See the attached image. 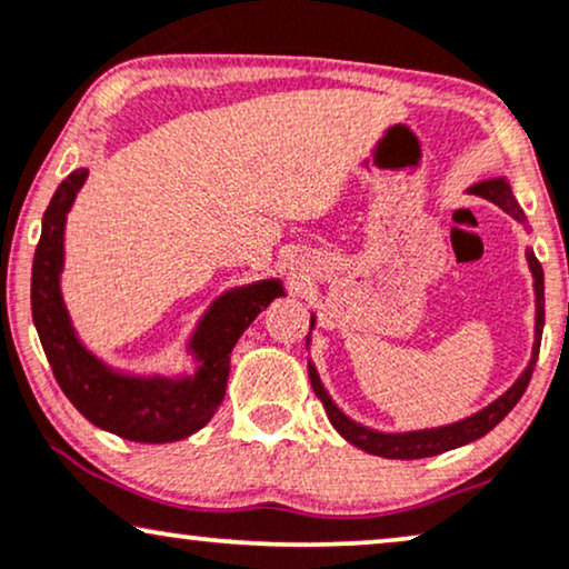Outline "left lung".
<instances>
[{
  "label": "left lung",
  "mask_w": 569,
  "mask_h": 569,
  "mask_svg": "<svg viewBox=\"0 0 569 569\" xmlns=\"http://www.w3.org/2000/svg\"><path fill=\"white\" fill-rule=\"evenodd\" d=\"M473 194H481L487 197L489 202H495L505 210V213H510L515 221L526 223V213H522L518 200L512 197V189L507 184L505 179H489V181H481V184H473L471 187ZM528 257V264H531V272H533V286H536V343H533V359L528 363V369L518 377V382L512 385L510 390L505 392L502 398H497L495 403L483 408L476 416H468V419L458 421V423H450V427H439V429H421V431H406V435H382V431H375V429H367L361 427V423H356L348 419L346 413L338 411V406L332 403L328 392H325L320 377H317L315 367L309 363V380H312V388H315V396L322 400L325 411H328V419L332 427L340 431V437H346L348 442L356 445V448L363 450V452H372V456H380V458H396V460H419V458H431V456H439V452H448L452 448H460V445H468L473 442V439H479L487 435L497 427L499 421L505 419L507 413L512 411L515 403L522 398V392H526L528 382H531V375H533V367H536V359H539V348H541V332H543V268L541 262L536 260V254L528 249L526 252ZM312 328H315V317H312Z\"/></svg>",
  "instance_id": "obj_1"
}]
</instances>
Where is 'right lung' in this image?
Instances as JSON below:
<instances>
[{
    "label": "right lung",
    "mask_w": 569,
    "mask_h": 569,
    "mask_svg": "<svg viewBox=\"0 0 569 569\" xmlns=\"http://www.w3.org/2000/svg\"><path fill=\"white\" fill-rule=\"evenodd\" d=\"M88 177L78 169L57 187L38 239L30 276V309L59 388L90 423L130 442H177L194 435L210 421L226 396L231 348L237 346L249 322L283 297L280 280H260L223 293L202 322L197 325L189 348L200 361L194 377L119 375L96 359L74 336L70 315L59 291V272L64 262V221L74 194Z\"/></svg>",
    "instance_id": "right-lung-1"
}]
</instances>
